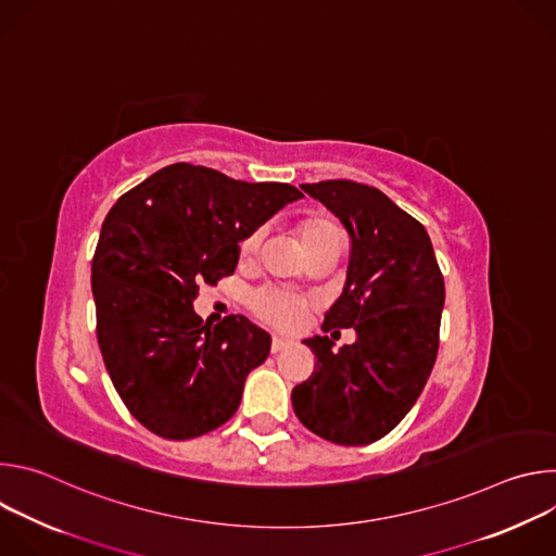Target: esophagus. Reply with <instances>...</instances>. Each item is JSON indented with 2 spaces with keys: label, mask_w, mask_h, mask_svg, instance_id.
I'll return each instance as SVG.
<instances>
[{
  "label": "esophagus",
  "mask_w": 556,
  "mask_h": 556,
  "mask_svg": "<svg viewBox=\"0 0 556 556\" xmlns=\"http://www.w3.org/2000/svg\"><path fill=\"white\" fill-rule=\"evenodd\" d=\"M288 345H290V341H286V339H281V337H273L270 352H273V354H279V352H283Z\"/></svg>",
  "instance_id": "1"
}]
</instances>
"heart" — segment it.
Instances as JSON below:
<instances>
[{"label": "heart", "instance_id": "heart-1", "mask_svg": "<svg viewBox=\"0 0 556 556\" xmlns=\"http://www.w3.org/2000/svg\"><path fill=\"white\" fill-rule=\"evenodd\" d=\"M296 235H299V242L305 253H309L312 249L321 247V244H328L332 240H341L337 226L324 215L303 217L296 224ZM260 244H262V230H255L242 242V249H240L242 257H253L257 253ZM249 305L262 321H266L275 328H281V330L294 328L307 309V301L303 296H296L281 288L255 290L249 299Z\"/></svg>", "mask_w": 556, "mask_h": 556}]
</instances>
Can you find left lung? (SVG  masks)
<instances>
[{
    "instance_id": "8db88e82",
    "label": "left lung",
    "mask_w": 556,
    "mask_h": 556,
    "mask_svg": "<svg viewBox=\"0 0 556 556\" xmlns=\"http://www.w3.org/2000/svg\"><path fill=\"white\" fill-rule=\"evenodd\" d=\"M301 187L350 232L345 288L326 312L324 332L354 328L356 341L339 352L328 337L303 341L316 363L292 389V407L324 440L371 444L409 414L427 384L440 345L444 277L425 226L376 187Z\"/></svg>"
}]
</instances>
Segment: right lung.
I'll return each mask as SVG.
<instances>
[{
	"label": "right lung",
	"mask_w": 556,
	"mask_h": 556,
	"mask_svg": "<svg viewBox=\"0 0 556 556\" xmlns=\"http://www.w3.org/2000/svg\"><path fill=\"white\" fill-rule=\"evenodd\" d=\"M303 193L176 163L118 198L92 257L97 339L129 414L165 440L222 427L270 334L242 314L211 328L193 309L202 283L235 273L240 242Z\"/></svg>",
	"instance_id": "obj_1"
}]
</instances>
